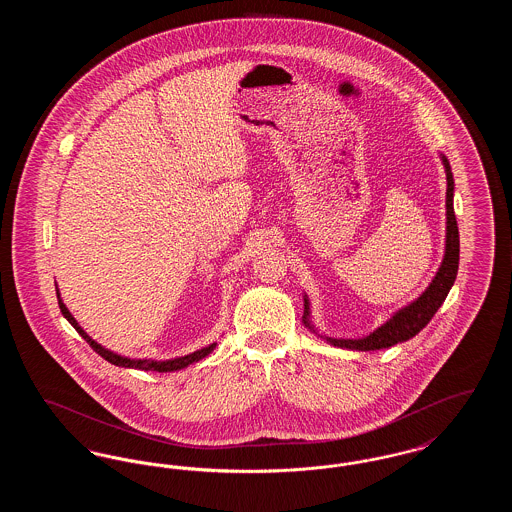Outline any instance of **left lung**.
Returning a JSON list of instances; mask_svg holds the SVG:
<instances>
[{
    "mask_svg": "<svg viewBox=\"0 0 512 512\" xmlns=\"http://www.w3.org/2000/svg\"><path fill=\"white\" fill-rule=\"evenodd\" d=\"M439 157H441V163L445 167V176H447V197H445L447 226H445V253H443V261L439 265L434 280L430 282V286L422 292L420 297L414 299L413 303L399 309L390 320H386L382 326H378L365 338L341 340V338H326V336L318 334L330 345L341 347V349H355V351H376V349H386V347H391L401 341L411 340L438 313L441 303L445 301L447 293L453 288L457 270H459V226H457L455 209H453L455 182H453V172H451L447 157L443 153ZM303 303H305L303 322L313 334H317V330L311 322V303H309L307 295H303Z\"/></svg>",
    "mask_w": 512,
    "mask_h": 512,
    "instance_id": "1",
    "label": "left lung"
}]
</instances>
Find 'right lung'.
Listing matches in <instances>:
<instances>
[{
    "label": "right lung",
    "mask_w": 512,
    "mask_h": 512,
    "mask_svg": "<svg viewBox=\"0 0 512 512\" xmlns=\"http://www.w3.org/2000/svg\"><path fill=\"white\" fill-rule=\"evenodd\" d=\"M57 301H59V309H61L63 317L67 318V320L73 324L74 328H76V332H78L84 340L88 341V343L92 345V349H94L98 355H101L105 361H109L111 365L124 366V368H138V370H155V372H174V370H182V368H186V366L194 365L197 361L205 359V357H207V355L217 347V343H211V345H207V347H203V349H199V351H194V353H190V355L176 357V359H169V361H155V359H130V357H122V355L115 353V351H111V349H105L101 343H98L96 340H92V338L84 332V328L76 322V318L71 315V311H69V309H67V305L63 303L59 290H57Z\"/></svg>",
    "instance_id": "obj_1"
}]
</instances>
